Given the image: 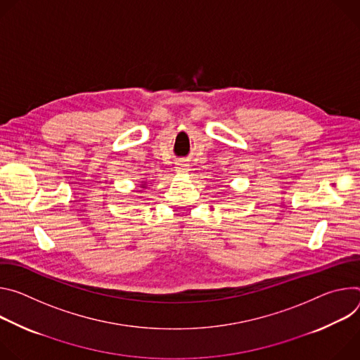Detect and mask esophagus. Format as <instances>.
Returning <instances> with one entry per match:
<instances>
[{
	"label": "esophagus",
	"mask_w": 360,
	"mask_h": 360,
	"mask_svg": "<svg viewBox=\"0 0 360 360\" xmlns=\"http://www.w3.org/2000/svg\"><path fill=\"white\" fill-rule=\"evenodd\" d=\"M188 165L186 163V162H177L176 163V172L179 173V174H186V173H188Z\"/></svg>",
	"instance_id": "esophagus-1"
}]
</instances>
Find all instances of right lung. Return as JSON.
<instances>
[{"instance_id":"1","label":"right lung","mask_w":360,"mask_h":360,"mask_svg":"<svg viewBox=\"0 0 360 360\" xmlns=\"http://www.w3.org/2000/svg\"><path fill=\"white\" fill-rule=\"evenodd\" d=\"M143 183H144V184H146V181H143Z\"/></svg>"}]
</instances>
